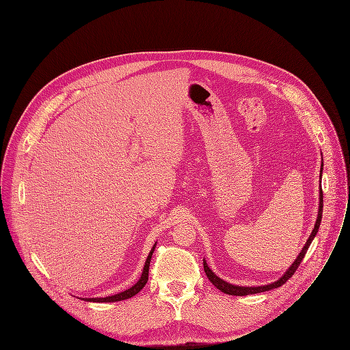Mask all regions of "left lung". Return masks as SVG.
Listing matches in <instances>:
<instances>
[{
	"instance_id": "obj_1",
	"label": "left lung",
	"mask_w": 350,
	"mask_h": 350,
	"mask_svg": "<svg viewBox=\"0 0 350 350\" xmlns=\"http://www.w3.org/2000/svg\"><path fill=\"white\" fill-rule=\"evenodd\" d=\"M321 172H323V159H321V165H320V183H321ZM321 215H323V191H321V185L319 186V211H317V219H316V223H314V227L309 235V238L306 239L302 250L299 252V254L297 256V258L294 260V262L286 269V272L275 282L272 283H268V284H262V286H237V284H231L226 280H223L221 278H219L206 264L205 258H204V271L208 276V279L212 282V284L215 287H217L220 291L226 293V294H230V295H247V294H256V293H262V291H268V290H272V288H276L282 284H284L295 272V269L298 268V265L301 264L309 245L312 243L313 238L316 237L317 231H319V227H320V221H321Z\"/></svg>"
}]
</instances>
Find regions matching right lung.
Instances as JSON below:
<instances>
[{
    "label": "right lung",
    "instance_id": "obj_1",
    "mask_svg": "<svg viewBox=\"0 0 350 350\" xmlns=\"http://www.w3.org/2000/svg\"><path fill=\"white\" fill-rule=\"evenodd\" d=\"M156 245H157V243H154L153 247H152V250L149 252V256H148V258H146V261H145V265H144V269H142V275H141V278L138 279V282H137L134 286H131L130 288H127V290H124V291H122V293L113 294V295L100 297V298H98V297H96V298H81V299L88 301V302H116V301L129 299V298L134 297L135 294H138V293L144 288V286L146 284V282H148V278H149V265H150V260H152L153 252H154V249H156Z\"/></svg>",
    "mask_w": 350,
    "mask_h": 350
}]
</instances>
